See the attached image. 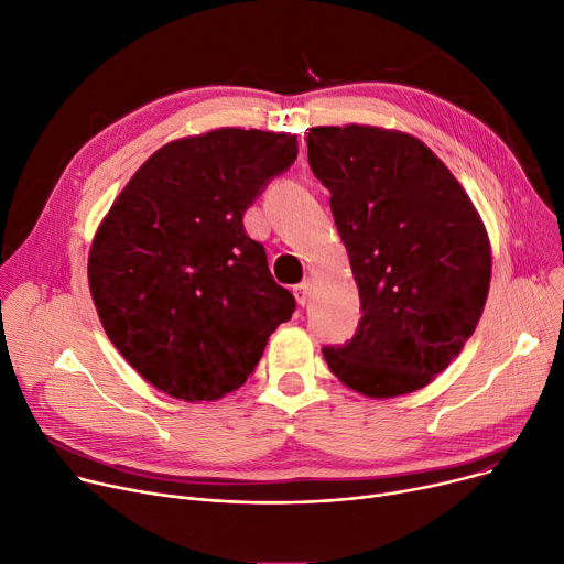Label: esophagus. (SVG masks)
Listing matches in <instances>:
<instances>
[{"label": "esophagus", "instance_id": "esophagus-1", "mask_svg": "<svg viewBox=\"0 0 564 564\" xmlns=\"http://www.w3.org/2000/svg\"><path fill=\"white\" fill-rule=\"evenodd\" d=\"M293 293H295V301H297V305H305V303L310 301V293H312V282H310V280H305V282H301V284H295Z\"/></svg>", "mask_w": 564, "mask_h": 564}]
</instances>
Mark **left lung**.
Instances as JSON below:
<instances>
[{
  "label": "left lung",
  "instance_id": "left-lung-1",
  "mask_svg": "<svg viewBox=\"0 0 564 564\" xmlns=\"http://www.w3.org/2000/svg\"><path fill=\"white\" fill-rule=\"evenodd\" d=\"M307 156L329 191L361 310L357 335L323 357L367 399L412 393L448 367L482 316L485 223L444 161L405 131L314 127Z\"/></svg>",
  "mask_w": 564,
  "mask_h": 564
}]
</instances>
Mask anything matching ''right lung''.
<instances>
[{
  "mask_svg": "<svg viewBox=\"0 0 564 564\" xmlns=\"http://www.w3.org/2000/svg\"><path fill=\"white\" fill-rule=\"evenodd\" d=\"M297 156L293 134L220 127L159 148L99 223L88 286L111 344L173 399L239 389L295 301L243 214Z\"/></svg>",
  "mask_w": 564,
  "mask_h": 564,
  "instance_id": "right-lung-1",
  "label": "right lung"
}]
</instances>
